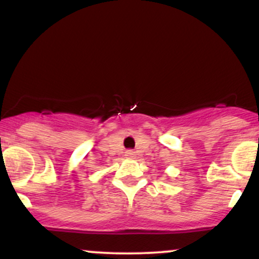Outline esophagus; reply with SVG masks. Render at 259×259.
<instances>
[{
	"instance_id": "esophagus-1",
	"label": "esophagus",
	"mask_w": 259,
	"mask_h": 259,
	"mask_svg": "<svg viewBox=\"0 0 259 259\" xmlns=\"http://www.w3.org/2000/svg\"><path fill=\"white\" fill-rule=\"evenodd\" d=\"M124 156H125V158H129V159H133V158H135V152H134V151H132V150H127V151H125V154H124Z\"/></svg>"
}]
</instances>
